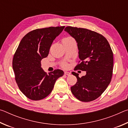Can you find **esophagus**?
Masks as SVG:
<instances>
[{"label":"esophagus","mask_w":128,"mask_h":128,"mask_svg":"<svg viewBox=\"0 0 128 128\" xmlns=\"http://www.w3.org/2000/svg\"><path fill=\"white\" fill-rule=\"evenodd\" d=\"M64 74L67 75V76H69L70 74V73L69 72H67V71H66V72H64Z\"/></svg>","instance_id":"34e87169"}]
</instances>
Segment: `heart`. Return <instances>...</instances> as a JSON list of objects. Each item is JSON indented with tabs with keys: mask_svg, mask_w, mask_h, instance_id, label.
<instances>
[{
	"mask_svg": "<svg viewBox=\"0 0 128 128\" xmlns=\"http://www.w3.org/2000/svg\"><path fill=\"white\" fill-rule=\"evenodd\" d=\"M71 38V37H66V38H64L62 40H67V39H69V38ZM67 66H68V64H67V63H66V62H62V68H66Z\"/></svg>",
	"mask_w": 128,
	"mask_h": 128,
	"instance_id": "heart-1",
	"label": "heart"
}]
</instances>
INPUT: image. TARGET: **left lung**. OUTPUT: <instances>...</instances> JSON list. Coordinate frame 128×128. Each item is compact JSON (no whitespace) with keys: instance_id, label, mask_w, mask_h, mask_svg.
Instances as JSON below:
<instances>
[{"instance_id":"obj_1","label":"left lung","mask_w":128,"mask_h":128,"mask_svg":"<svg viewBox=\"0 0 128 128\" xmlns=\"http://www.w3.org/2000/svg\"><path fill=\"white\" fill-rule=\"evenodd\" d=\"M64 30L77 43L80 60L74 70L86 71L81 78L73 72L77 81L70 88L79 100L88 102L102 94L111 82L113 73L114 56L111 46L104 36L84 28L66 26Z\"/></svg>"}]
</instances>
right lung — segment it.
Listing matches in <instances>:
<instances>
[{
    "label": "right lung",
    "instance_id": "1",
    "mask_svg": "<svg viewBox=\"0 0 128 128\" xmlns=\"http://www.w3.org/2000/svg\"><path fill=\"white\" fill-rule=\"evenodd\" d=\"M64 26L36 29L24 36L14 55L12 67L21 92L31 100H40L50 94L56 80L64 75L60 69L48 74L41 68L54 40Z\"/></svg>",
    "mask_w": 128,
    "mask_h": 128
}]
</instances>
